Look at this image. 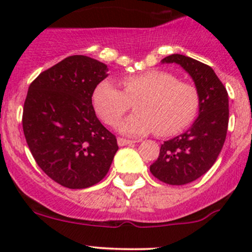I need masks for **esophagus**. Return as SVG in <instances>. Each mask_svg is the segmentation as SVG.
I'll return each mask as SVG.
<instances>
[{
  "label": "esophagus",
  "mask_w": 252,
  "mask_h": 252,
  "mask_svg": "<svg viewBox=\"0 0 252 252\" xmlns=\"http://www.w3.org/2000/svg\"><path fill=\"white\" fill-rule=\"evenodd\" d=\"M117 141H118L119 146H126V145H131L135 142L134 140H128V139H124V138H118L117 139Z\"/></svg>",
  "instance_id": "34e87169"
}]
</instances>
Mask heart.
<instances>
[{
    "label": "heart",
    "instance_id": "obj_1",
    "mask_svg": "<svg viewBox=\"0 0 252 252\" xmlns=\"http://www.w3.org/2000/svg\"><path fill=\"white\" fill-rule=\"evenodd\" d=\"M123 91L110 81H101L93 94V103L100 118L116 126L135 105L136 113L119 126L126 135L155 131L162 138L178 135L190 126L200 110L196 86L180 81L172 73L152 69L121 79Z\"/></svg>",
    "mask_w": 252,
    "mask_h": 252
}]
</instances>
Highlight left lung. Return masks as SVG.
<instances>
[{"instance_id":"8db88e82","label":"left lung","mask_w":252,"mask_h":252,"mask_svg":"<svg viewBox=\"0 0 252 252\" xmlns=\"http://www.w3.org/2000/svg\"><path fill=\"white\" fill-rule=\"evenodd\" d=\"M162 62L178 63L194 79L200 94V114L185 133L164 141L158 158L150 166L155 178L169 185H184L204 175L217 159L228 130L229 101L225 86L212 68L184 55Z\"/></svg>"}]
</instances>
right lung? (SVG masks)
Segmentation results:
<instances>
[{"mask_svg":"<svg viewBox=\"0 0 252 252\" xmlns=\"http://www.w3.org/2000/svg\"><path fill=\"white\" fill-rule=\"evenodd\" d=\"M107 70L88 56H69L29 86L22 118L25 140L37 166L62 187L97 184L118 150L93 106L94 90Z\"/></svg>","mask_w":252,"mask_h":252,"instance_id":"add662e5","label":"right lung"}]
</instances>
